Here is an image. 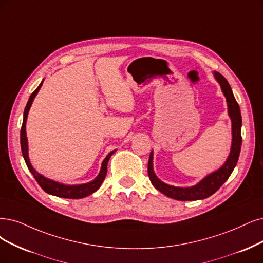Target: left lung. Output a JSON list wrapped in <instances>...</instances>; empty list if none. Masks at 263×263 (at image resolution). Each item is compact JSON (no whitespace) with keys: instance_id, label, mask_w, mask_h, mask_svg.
<instances>
[{"instance_id":"1","label":"left lung","mask_w":263,"mask_h":263,"mask_svg":"<svg viewBox=\"0 0 263 263\" xmlns=\"http://www.w3.org/2000/svg\"><path fill=\"white\" fill-rule=\"evenodd\" d=\"M213 77L218 81V83L221 86V90L224 94L228 104V114L231 118L232 122V144H231V151L229 156L226 160V162L222 166L209 173L202 180H200L197 184L190 187H180V186H173L169 185V184L162 182L157 178L156 174L154 172V166H153V151L149 155L148 160V177L154 185V187L161 192L163 195H166L170 198L177 199V200H199L205 199L209 196H211L213 193H216L224 183L231 173L234 170L238 157L240 153V146H241V115L239 106L235 100L234 95H233L232 89L227 81V79L221 73L213 71Z\"/></svg>"}]
</instances>
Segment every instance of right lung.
Masks as SVG:
<instances>
[{
  "mask_svg": "<svg viewBox=\"0 0 263 263\" xmlns=\"http://www.w3.org/2000/svg\"><path fill=\"white\" fill-rule=\"evenodd\" d=\"M42 83H43V80L40 83V85L36 87L35 91L30 95V97H29V101L26 105V108H25V111H24V120H23V125H22V130H21V146H22L23 156H24V159L26 161L27 167L32 173V176L34 177V179L39 183V185H40L47 194H51V195H54V196H57V197L71 198V199H79V198H83V197L89 196V195H91V194H93L94 192H96L97 190L100 189L101 184L105 180L106 173H107V163H108V161L111 157V155L116 152V149L107 155L106 158L102 162V167H101L100 173L97 174V177L91 182L83 183V184H76V185H68V184H63V183H60L57 181L47 179L44 176H42V174L39 173L32 167L30 159H29L26 123H27V118H28V112H29V110H30V107L33 103L34 97L36 96L37 92L40 91V89H41Z\"/></svg>",
  "mask_w": 263,
  "mask_h": 263,
  "instance_id": "add662e5",
  "label": "right lung"
}]
</instances>
